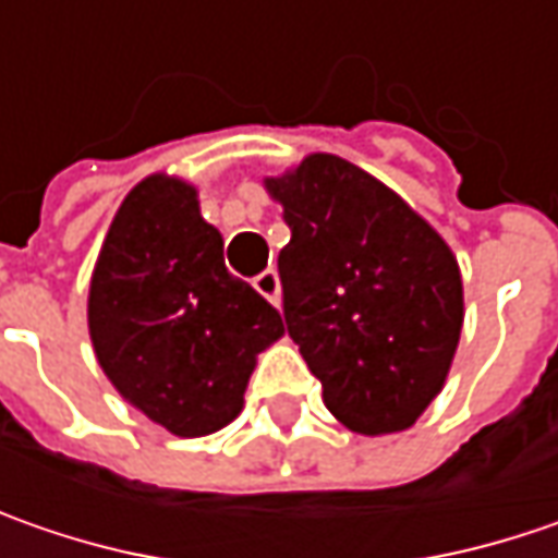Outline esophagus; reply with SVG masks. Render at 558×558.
Returning <instances> with one entry per match:
<instances>
[{
	"label": "esophagus",
	"mask_w": 558,
	"mask_h": 558,
	"mask_svg": "<svg viewBox=\"0 0 558 558\" xmlns=\"http://www.w3.org/2000/svg\"><path fill=\"white\" fill-rule=\"evenodd\" d=\"M253 287L268 300V303H280V278L275 268H268V271H262V275H255Z\"/></svg>",
	"instance_id": "34e87169"
}]
</instances>
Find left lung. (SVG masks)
<instances>
[{
	"mask_svg": "<svg viewBox=\"0 0 558 558\" xmlns=\"http://www.w3.org/2000/svg\"><path fill=\"white\" fill-rule=\"evenodd\" d=\"M283 206L287 333L325 405L359 434L412 427L462 333L459 265L424 218L347 158L315 153L265 181Z\"/></svg>",
	"mask_w": 558,
	"mask_h": 558,
	"instance_id": "left-lung-1",
	"label": "left lung"
}]
</instances>
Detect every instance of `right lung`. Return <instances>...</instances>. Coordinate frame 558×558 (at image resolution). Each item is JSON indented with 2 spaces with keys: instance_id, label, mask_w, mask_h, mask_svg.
Here are the masks:
<instances>
[{
  "instance_id": "add662e5",
  "label": "right lung",
  "mask_w": 558,
  "mask_h": 558,
  "mask_svg": "<svg viewBox=\"0 0 558 558\" xmlns=\"http://www.w3.org/2000/svg\"><path fill=\"white\" fill-rule=\"evenodd\" d=\"M89 340L118 393L178 437L231 424L278 308L225 268L196 190L146 178L121 203L89 283Z\"/></svg>"
}]
</instances>
